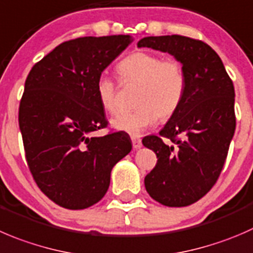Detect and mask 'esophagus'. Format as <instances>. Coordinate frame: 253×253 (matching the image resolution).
<instances>
[{"label": "esophagus", "instance_id": "obj_1", "mask_svg": "<svg viewBox=\"0 0 253 253\" xmlns=\"http://www.w3.org/2000/svg\"><path fill=\"white\" fill-rule=\"evenodd\" d=\"M132 146H133V149L141 148L142 141L139 138H132Z\"/></svg>", "mask_w": 253, "mask_h": 253}]
</instances>
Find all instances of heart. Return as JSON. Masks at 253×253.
Segmentation results:
<instances>
[{"label": "heart", "mask_w": 253, "mask_h": 253, "mask_svg": "<svg viewBox=\"0 0 253 253\" xmlns=\"http://www.w3.org/2000/svg\"><path fill=\"white\" fill-rule=\"evenodd\" d=\"M125 84L139 85L137 109L122 112L111 120L115 128L139 136L157 120H169L180 107L186 89L183 64L175 58H162L152 51L138 50L127 55L117 67ZM97 100L107 114L119 109V85L107 75H100L95 85Z\"/></svg>", "instance_id": "b5f03b06"}]
</instances>
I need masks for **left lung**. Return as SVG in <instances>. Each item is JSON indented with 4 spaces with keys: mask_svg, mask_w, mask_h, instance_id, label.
I'll return each instance as SVG.
<instances>
[{
    "mask_svg": "<svg viewBox=\"0 0 253 253\" xmlns=\"http://www.w3.org/2000/svg\"><path fill=\"white\" fill-rule=\"evenodd\" d=\"M137 45L168 51L185 72L180 107L159 136L142 143L158 158L144 178L147 193L166 207H188L215 185L226 161L236 127L234 84L216 51L199 39L146 37Z\"/></svg>",
    "mask_w": 253,
    "mask_h": 253,
    "instance_id": "8db88e82",
    "label": "left lung"
}]
</instances>
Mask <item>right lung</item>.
Here are the masks:
<instances>
[{
	"mask_svg": "<svg viewBox=\"0 0 253 253\" xmlns=\"http://www.w3.org/2000/svg\"><path fill=\"white\" fill-rule=\"evenodd\" d=\"M129 43L122 34L67 41L27 77L18 112L26 161L38 188L59 207L80 210L100 202L112 167L131 152L122 132L89 136L109 125L97 78Z\"/></svg>",
	"mask_w": 253,
	"mask_h": 253,
	"instance_id": "right-lung-1",
	"label": "right lung"
}]
</instances>
